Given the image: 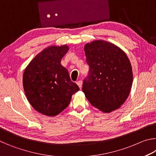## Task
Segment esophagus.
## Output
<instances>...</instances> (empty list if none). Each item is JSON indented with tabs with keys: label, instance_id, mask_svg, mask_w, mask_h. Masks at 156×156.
I'll use <instances>...</instances> for the list:
<instances>
[{
	"label": "esophagus",
	"instance_id": "esophagus-1",
	"mask_svg": "<svg viewBox=\"0 0 156 156\" xmlns=\"http://www.w3.org/2000/svg\"><path fill=\"white\" fill-rule=\"evenodd\" d=\"M76 84H78L79 87H80V89L82 88V85H83V81L82 80H78L77 82H76Z\"/></svg>",
	"mask_w": 156,
	"mask_h": 156
}]
</instances>
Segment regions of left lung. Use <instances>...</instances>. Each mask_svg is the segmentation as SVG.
<instances>
[{
	"label": "left lung",
	"instance_id": "obj_1",
	"mask_svg": "<svg viewBox=\"0 0 156 156\" xmlns=\"http://www.w3.org/2000/svg\"><path fill=\"white\" fill-rule=\"evenodd\" d=\"M89 67L83 91L92 106L105 113L118 109L130 93L133 73L130 61L122 49L104 41L84 47Z\"/></svg>",
	"mask_w": 156,
	"mask_h": 156
}]
</instances>
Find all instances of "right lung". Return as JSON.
<instances>
[{
	"label": "right lung",
	"mask_w": 156,
	"mask_h": 156,
	"mask_svg": "<svg viewBox=\"0 0 156 156\" xmlns=\"http://www.w3.org/2000/svg\"><path fill=\"white\" fill-rule=\"evenodd\" d=\"M68 50L67 45L47 47L31 60L23 73V88L28 101L44 115L54 116L62 112L72 95L80 89L60 64Z\"/></svg>",
	"instance_id": "right-lung-1"
}]
</instances>
